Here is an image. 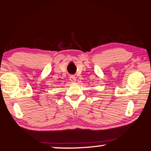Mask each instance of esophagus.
Wrapping results in <instances>:
<instances>
[{"label": "esophagus", "mask_w": 151, "mask_h": 151, "mask_svg": "<svg viewBox=\"0 0 151 151\" xmlns=\"http://www.w3.org/2000/svg\"><path fill=\"white\" fill-rule=\"evenodd\" d=\"M70 80L71 81V82H75L76 81V77H74V75H70Z\"/></svg>", "instance_id": "34e87169"}]
</instances>
